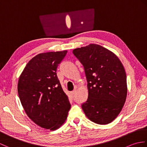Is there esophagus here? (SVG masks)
<instances>
[{"instance_id": "esophagus-1", "label": "esophagus", "mask_w": 147, "mask_h": 147, "mask_svg": "<svg viewBox=\"0 0 147 147\" xmlns=\"http://www.w3.org/2000/svg\"><path fill=\"white\" fill-rule=\"evenodd\" d=\"M75 92H76L75 90H74V91H72L71 92V95L72 96H74V95H75Z\"/></svg>"}]
</instances>
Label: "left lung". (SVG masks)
Returning <instances> with one entry per match:
<instances>
[{"label": "left lung", "mask_w": 147, "mask_h": 147, "mask_svg": "<svg viewBox=\"0 0 147 147\" xmlns=\"http://www.w3.org/2000/svg\"><path fill=\"white\" fill-rule=\"evenodd\" d=\"M85 70L88 98L82 107L90 120L98 124L111 123L123 109L127 95L125 70L113 52L90 44L74 49Z\"/></svg>", "instance_id": "obj_1"}]
</instances>
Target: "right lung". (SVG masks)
Listing matches in <instances>:
<instances>
[{"label": "right lung", "mask_w": 147, "mask_h": 147, "mask_svg": "<svg viewBox=\"0 0 147 147\" xmlns=\"http://www.w3.org/2000/svg\"><path fill=\"white\" fill-rule=\"evenodd\" d=\"M67 52L38 54L29 61L19 78L18 92L24 110L43 128H59L66 119L71 108L56 73Z\"/></svg>", "instance_id": "add662e5"}]
</instances>
